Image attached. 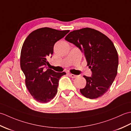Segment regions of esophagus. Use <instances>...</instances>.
Returning <instances> with one entry per match:
<instances>
[{"instance_id": "1", "label": "esophagus", "mask_w": 131, "mask_h": 131, "mask_svg": "<svg viewBox=\"0 0 131 131\" xmlns=\"http://www.w3.org/2000/svg\"><path fill=\"white\" fill-rule=\"evenodd\" d=\"M68 74H69V76H70L72 78H75L77 77V75H74V74H71V73H68Z\"/></svg>"}]
</instances>
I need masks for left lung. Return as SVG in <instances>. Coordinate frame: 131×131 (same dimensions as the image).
<instances>
[{
	"label": "left lung",
	"instance_id": "1",
	"mask_svg": "<svg viewBox=\"0 0 131 131\" xmlns=\"http://www.w3.org/2000/svg\"><path fill=\"white\" fill-rule=\"evenodd\" d=\"M65 39L80 49L92 72L91 77L83 75L86 85L80 89L81 93L90 99L102 96L117 74L118 56L113 42L91 28L72 31Z\"/></svg>",
	"mask_w": 131,
	"mask_h": 131
}]
</instances>
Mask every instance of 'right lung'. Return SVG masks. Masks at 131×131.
<instances>
[{"label": "right lung", "instance_id": "right-lung-1", "mask_svg": "<svg viewBox=\"0 0 131 131\" xmlns=\"http://www.w3.org/2000/svg\"><path fill=\"white\" fill-rule=\"evenodd\" d=\"M69 32L49 27L39 28L32 32L23 44L20 65L26 77V85L39 103H46L53 99L58 91L59 79L66 74L44 68L49 64L47 58H51L55 43Z\"/></svg>", "mask_w": 131, "mask_h": 131}]
</instances>
